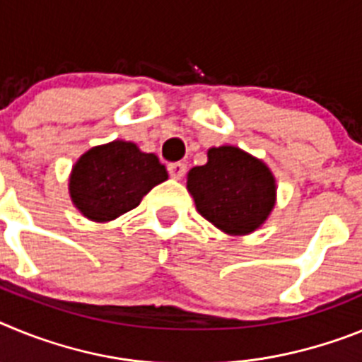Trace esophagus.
Returning <instances> with one entry per match:
<instances>
[{
	"label": "esophagus",
	"instance_id": "obj_1",
	"mask_svg": "<svg viewBox=\"0 0 362 362\" xmlns=\"http://www.w3.org/2000/svg\"><path fill=\"white\" fill-rule=\"evenodd\" d=\"M187 172V165L185 163H170L168 165V174H170L172 179H181Z\"/></svg>",
	"mask_w": 362,
	"mask_h": 362
}]
</instances>
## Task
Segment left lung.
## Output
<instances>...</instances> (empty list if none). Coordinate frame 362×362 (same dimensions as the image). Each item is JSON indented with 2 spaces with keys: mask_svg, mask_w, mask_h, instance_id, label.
<instances>
[{
  "mask_svg": "<svg viewBox=\"0 0 362 362\" xmlns=\"http://www.w3.org/2000/svg\"><path fill=\"white\" fill-rule=\"evenodd\" d=\"M209 161L194 166L187 188L196 209L228 235H248L264 225L276 206V177L263 159L239 146H212Z\"/></svg>",
  "mask_w": 362,
  "mask_h": 362,
  "instance_id": "left-lung-1",
  "label": "left lung"
}]
</instances>
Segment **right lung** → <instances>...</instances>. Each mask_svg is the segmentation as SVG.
Segmentation results:
<instances>
[{"mask_svg": "<svg viewBox=\"0 0 362 362\" xmlns=\"http://www.w3.org/2000/svg\"><path fill=\"white\" fill-rule=\"evenodd\" d=\"M168 179L156 153L132 141L116 139L92 146L72 166L69 194L72 204L95 223H108L136 209L156 185Z\"/></svg>", "mask_w": 362, "mask_h": 362, "instance_id": "add662e5", "label": "right lung"}]
</instances>
